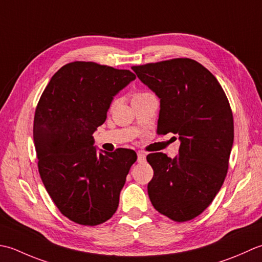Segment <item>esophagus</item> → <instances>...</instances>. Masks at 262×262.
Segmentation results:
<instances>
[{
    "instance_id": "34e87169",
    "label": "esophagus",
    "mask_w": 262,
    "mask_h": 262,
    "mask_svg": "<svg viewBox=\"0 0 262 262\" xmlns=\"http://www.w3.org/2000/svg\"><path fill=\"white\" fill-rule=\"evenodd\" d=\"M146 161V154L143 151H138V162L143 163Z\"/></svg>"
}]
</instances>
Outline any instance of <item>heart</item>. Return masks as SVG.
Masks as SVG:
<instances>
[{"mask_svg": "<svg viewBox=\"0 0 262 262\" xmlns=\"http://www.w3.org/2000/svg\"><path fill=\"white\" fill-rule=\"evenodd\" d=\"M146 94H149V93H137V94H135V96H133V99L135 98H138V97H141V96H143V95H146ZM116 99L115 100H113L112 101V104H111V106H114L115 104H116Z\"/></svg>", "mask_w": 262, "mask_h": 262, "instance_id": "1", "label": "heart"}]
</instances>
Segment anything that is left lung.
Listing matches in <instances>:
<instances>
[{"label": "left lung", "instance_id": "1", "mask_svg": "<svg viewBox=\"0 0 262 262\" xmlns=\"http://www.w3.org/2000/svg\"><path fill=\"white\" fill-rule=\"evenodd\" d=\"M161 99L159 135L181 141L174 158L149 154L154 176L148 194L155 209L175 222H188L209 206L226 178L234 122L226 94L215 76L191 58L132 67Z\"/></svg>", "mask_w": 262, "mask_h": 262}]
</instances>
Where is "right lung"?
I'll return each instance as SVG.
<instances>
[{"mask_svg":"<svg viewBox=\"0 0 262 262\" xmlns=\"http://www.w3.org/2000/svg\"><path fill=\"white\" fill-rule=\"evenodd\" d=\"M136 79L130 70L95 62L63 66L37 104L34 143L46 191L62 215L84 226L108 221L137 154L99 152L93 133L106 120L114 96Z\"/></svg>","mask_w":262,"mask_h":262,"instance_id":"right-lung-1","label":"right lung"}]
</instances>
